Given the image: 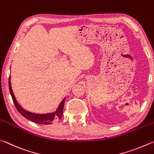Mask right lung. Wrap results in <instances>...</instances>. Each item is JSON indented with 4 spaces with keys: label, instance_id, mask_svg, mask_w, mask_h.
I'll list each match as a JSON object with an SVG mask.
<instances>
[{
    "label": "right lung",
    "instance_id": "add662e5",
    "mask_svg": "<svg viewBox=\"0 0 154 154\" xmlns=\"http://www.w3.org/2000/svg\"><path fill=\"white\" fill-rule=\"evenodd\" d=\"M9 91L11 95V97H12L13 103L15 106L17 110L26 119L38 124L50 125L52 124L53 122L58 121V119H60L61 117H62L63 114V108H64V104H65V98L63 100V101L60 102V104L57 108V110L54 112L48 113V114H35V113L30 112L24 110V109L22 107H21V106L18 104L17 101L16 100L15 95H14L13 92L12 88H11V77H9Z\"/></svg>",
    "mask_w": 154,
    "mask_h": 154
}]
</instances>
